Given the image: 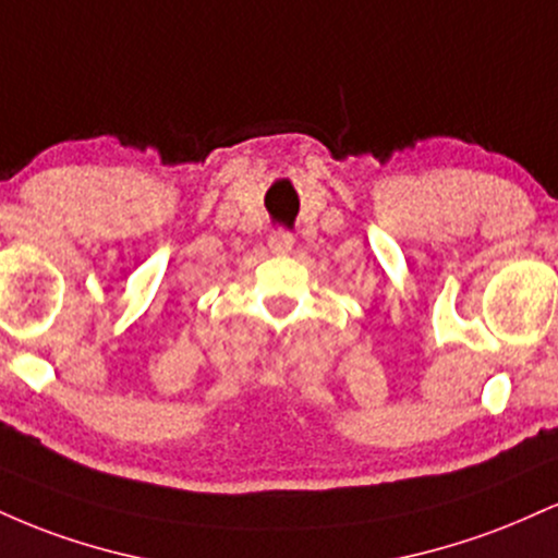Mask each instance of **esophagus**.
Instances as JSON below:
<instances>
[{
    "instance_id": "obj_1",
    "label": "esophagus",
    "mask_w": 558,
    "mask_h": 558,
    "mask_svg": "<svg viewBox=\"0 0 558 558\" xmlns=\"http://www.w3.org/2000/svg\"><path fill=\"white\" fill-rule=\"evenodd\" d=\"M267 246H270V252L278 254V257H286V254L293 252V235L288 233V230H275L270 241H267Z\"/></svg>"
}]
</instances>
